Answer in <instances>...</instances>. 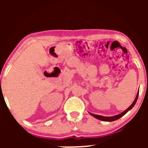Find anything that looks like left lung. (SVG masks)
Segmentation results:
<instances>
[{"mask_svg": "<svg viewBox=\"0 0 148 148\" xmlns=\"http://www.w3.org/2000/svg\"><path fill=\"white\" fill-rule=\"evenodd\" d=\"M138 92H137V95H136V98H135V99H134V101H133V103H132V104L130 105V106L128 108H127V109L125 110V111H124L123 112H122L121 113H119V114H118V115H113V116H111V117H106V116H102V115L93 114V113H90V112H89V113L92 115V116H93V117H94V118L98 119V120H101V121L112 122V121H115V120H118L119 118H121V117H123L124 115L126 114L127 112H128L129 111H130V110L132 109V108L134 106V105H135L136 103L137 99H138Z\"/></svg>", "mask_w": 148, "mask_h": 148, "instance_id": "8db88e82", "label": "left lung"}]
</instances>
